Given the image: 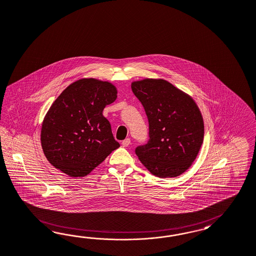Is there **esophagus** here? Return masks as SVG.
I'll list each match as a JSON object with an SVG mask.
<instances>
[{"label": "esophagus", "instance_id": "obj_1", "mask_svg": "<svg viewBox=\"0 0 256 256\" xmlns=\"http://www.w3.org/2000/svg\"><path fill=\"white\" fill-rule=\"evenodd\" d=\"M130 144V139H124L123 142H122V146H124V148H126V146H128Z\"/></svg>", "mask_w": 256, "mask_h": 256}]
</instances>
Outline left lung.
Masks as SVG:
<instances>
[{"mask_svg":"<svg viewBox=\"0 0 256 256\" xmlns=\"http://www.w3.org/2000/svg\"><path fill=\"white\" fill-rule=\"evenodd\" d=\"M149 122L146 146L136 148L140 162L160 178H176L196 160L204 140V119L194 98L162 78L132 82Z\"/></svg>","mask_w":256,"mask_h":256,"instance_id":"left-lung-1","label":"left lung"}]
</instances>
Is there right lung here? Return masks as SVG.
<instances>
[{"mask_svg":"<svg viewBox=\"0 0 256 256\" xmlns=\"http://www.w3.org/2000/svg\"><path fill=\"white\" fill-rule=\"evenodd\" d=\"M116 98V86L94 78L68 86L41 126V146L48 162L71 178H82L119 148L102 114Z\"/></svg>","mask_w":256,"mask_h":256,"instance_id":"1","label":"right lung"}]
</instances>
